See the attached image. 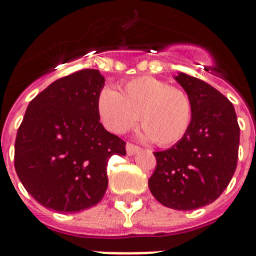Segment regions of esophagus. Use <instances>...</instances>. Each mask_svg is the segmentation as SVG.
<instances>
[{
  "label": "esophagus",
  "mask_w": 256,
  "mask_h": 256,
  "mask_svg": "<svg viewBox=\"0 0 256 256\" xmlns=\"http://www.w3.org/2000/svg\"><path fill=\"white\" fill-rule=\"evenodd\" d=\"M140 150H141V148H140V146H137V145L130 144V142H128V144H126V152H128V155H134V154H137Z\"/></svg>",
  "instance_id": "obj_1"
}]
</instances>
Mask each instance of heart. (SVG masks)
Instances as JSON below:
<instances>
[{"label":"heart","instance_id":"heart-1","mask_svg":"<svg viewBox=\"0 0 256 256\" xmlns=\"http://www.w3.org/2000/svg\"><path fill=\"white\" fill-rule=\"evenodd\" d=\"M97 112L110 132L122 134L133 128L140 115L145 138L170 146L186 136L193 118V106L185 90L152 78L128 80L118 93L104 88L97 96Z\"/></svg>","mask_w":256,"mask_h":256}]
</instances>
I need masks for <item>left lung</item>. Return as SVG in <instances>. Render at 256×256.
Instances as JSON below:
<instances>
[{
  "mask_svg": "<svg viewBox=\"0 0 256 256\" xmlns=\"http://www.w3.org/2000/svg\"><path fill=\"white\" fill-rule=\"evenodd\" d=\"M176 80L190 97L188 133L170 150L155 152L148 185L155 198L174 210H194L220 198L236 172L240 128L225 96L204 80L180 72Z\"/></svg>",
  "mask_w": 256,
  "mask_h": 256,
  "instance_id": "obj_1",
  "label": "left lung"
}]
</instances>
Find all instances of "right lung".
Returning a JSON list of instances; mask_svg holds the SVG:
<instances>
[{"mask_svg":"<svg viewBox=\"0 0 256 256\" xmlns=\"http://www.w3.org/2000/svg\"><path fill=\"white\" fill-rule=\"evenodd\" d=\"M106 79L80 70L30 101L14 141V168L26 190L46 208L76 212L100 202L106 164L126 142L106 132L97 112Z\"/></svg>","mask_w":256,"mask_h":256,"instance_id":"1","label":"right lung"}]
</instances>
